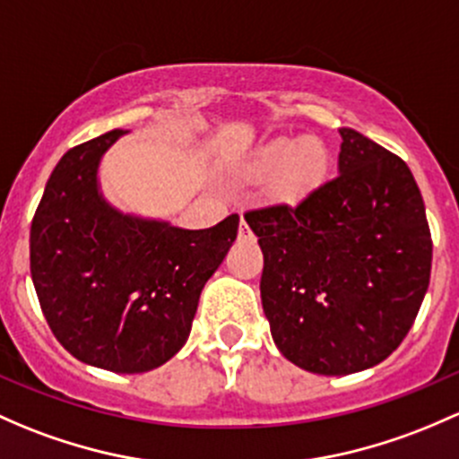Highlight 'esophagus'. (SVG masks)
<instances>
[{
    "mask_svg": "<svg viewBox=\"0 0 459 459\" xmlns=\"http://www.w3.org/2000/svg\"><path fill=\"white\" fill-rule=\"evenodd\" d=\"M239 239H244V242H250V239H255L253 229H250L248 221H246V220H242V224H239Z\"/></svg>",
    "mask_w": 459,
    "mask_h": 459,
    "instance_id": "esophagus-1",
    "label": "esophagus"
}]
</instances>
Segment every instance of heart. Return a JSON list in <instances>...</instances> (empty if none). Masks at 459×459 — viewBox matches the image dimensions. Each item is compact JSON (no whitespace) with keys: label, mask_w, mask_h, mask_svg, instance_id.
I'll use <instances>...</instances> for the list:
<instances>
[{"label":"heart","mask_w":459,"mask_h":459,"mask_svg":"<svg viewBox=\"0 0 459 459\" xmlns=\"http://www.w3.org/2000/svg\"><path fill=\"white\" fill-rule=\"evenodd\" d=\"M257 171L277 176L274 191L283 200H299L327 173V152L315 138H274L259 149Z\"/></svg>","instance_id":"obj_1"}]
</instances>
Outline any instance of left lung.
Wrapping results in <instances>:
<instances>
[{
	"label": "left lung",
	"mask_w": 459,
	"mask_h": 459,
	"mask_svg": "<svg viewBox=\"0 0 459 459\" xmlns=\"http://www.w3.org/2000/svg\"><path fill=\"white\" fill-rule=\"evenodd\" d=\"M339 176L297 204L246 211L264 253V315L297 368L345 376L383 363L416 321L431 279V230L413 173L339 129Z\"/></svg>",
	"instance_id": "1"
}]
</instances>
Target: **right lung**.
Returning <instances> with one entry per match:
<instances>
[{
	"instance_id": "add662e5",
	"label": "right lung",
	"mask_w": 459,
	"mask_h": 459,
	"mask_svg": "<svg viewBox=\"0 0 459 459\" xmlns=\"http://www.w3.org/2000/svg\"><path fill=\"white\" fill-rule=\"evenodd\" d=\"M112 129L64 153L30 226V274L52 334L74 359L116 374L160 368L191 332L204 283L238 238L239 215L202 230L112 209L99 162Z\"/></svg>"
}]
</instances>
